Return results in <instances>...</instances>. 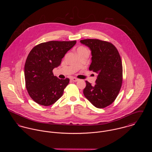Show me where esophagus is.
<instances>
[{"mask_svg":"<svg viewBox=\"0 0 152 152\" xmlns=\"http://www.w3.org/2000/svg\"><path fill=\"white\" fill-rule=\"evenodd\" d=\"M71 80H72V81H74V82H77V81H78V79L77 78H75V77H72V78H71Z\"/></svg>","mask_w":152,"mask_h":152,"instance_id":"obj_1","label":"esophagus"}]
</instances>
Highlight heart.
Masks as SVG:
<instances>
[{"instance_id": "1", "label": "heart", "mask_w": 152, "mask_h": 152, "mask_svg": "<svg viewBox=\"0 0 152 152\" xmlns=\"http://www.w3.org/2000/svg\"><path fill=\"white\" fill-rule=\"evenodd\" d=\"M83 49H86L85 47H80L78 49H77V50H83Z\"/></svg>"}]
</instances>
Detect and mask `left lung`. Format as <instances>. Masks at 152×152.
<instances>
[{"mask_svg":"<svg viewBox=\"0 0 152 152\" xmlns=\"http://www.w3.org/2000/svg\"><path fill=\"white\" fill-rule=\"evenodd\" d=\"M91 50L90 71L98 74L96 84L86 81L83 92L87 99L96 108H104L112 104L121 90L123 68L119 53L113 44L98 39L80 41Z\"/></svg>","mask_w":152,"mask_h":152,"instance_id":"8db88e82","label":"left lung"}]
</instances>
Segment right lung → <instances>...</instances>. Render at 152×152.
I'll list each match as a JSON object with an SVG mask.
<instances>
[{"label":"right lung","instance_id":"add662e5","mask_svg":"<svg viewBox=\"0 0 152 152\" xmlns=\"http://www.w3.org/2000/svg\"><path fill=\"white\" fill-rule=\"evenodd\" d=\"M76 41H50L34 47L24 65L26 87L31 99L39 105L50 106L63 94L69 79L60 80L53 69L61 64L66 53Z\"/></svg>","mask_w":152,"mask_h":152}]
</instances>
